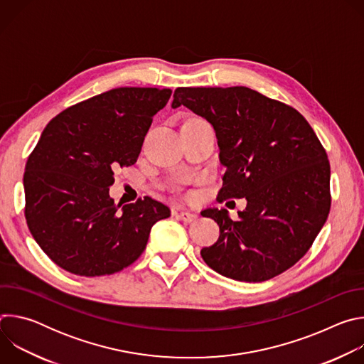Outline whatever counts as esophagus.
Masks as SVG:
<instances>
[{
	"label": "esophagus",
	"instance_id": "esophagus-1",
	"mask_svg": "<svg viewBox=\"0 0 364 364\" xmlns=\"http://www.w3.org/2000/svg\"><path fill=\"white\" fill-rule=\"evenodd\" d=\"M178 219L180 220H183V222H186V223H191V222H194L196 219H197V215H194V213H190V212H186V210H183V212H178Z\"/></svg>",
	"mask_w": 364,
	"mask_h": 364
}]
</instances>
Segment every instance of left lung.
Wrapping results in <instances>:
<instances>
[{
    "label": "left lung",
    "instance_id": "obj_1",
    "mask_svg": "<svg viewBox=\"0 0 364 364\" xmlns=\"http://www.w3.org/2000/svg\"><path fill=\"white\" fill-rule=\"evenodd\" d=\"M171 107L210 122L226 168L219 198L247 204L232 220L205 209L220 228L203 261L242 282L268 281L308 252L330 213V163L305 118L282 102L245 86L177 87Z\"/></svg>",
    "mask_w": 364,
    "mask_h": 364
}]
</instances>
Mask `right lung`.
<instances>
[{
    "label": "right lung",
    "instance_id": "add662e5",
    "mask_svg": "<svg viewBox=\"0 0 364 364\" xmlns=\"http://www.w3.org/2000/svg\"><path fill=\"white\" fill-rule=\"evenodd\" d=\"M171 89L117 87L51 119L24 173L27 226L56 265L80 277L111 275L134 264L151 228L170 209L151 197L115 204L114 173L136 163L154 115Z\"/></svg>",
    "mask_w": 364,
    "mask_h": 364
}]
</instances>
